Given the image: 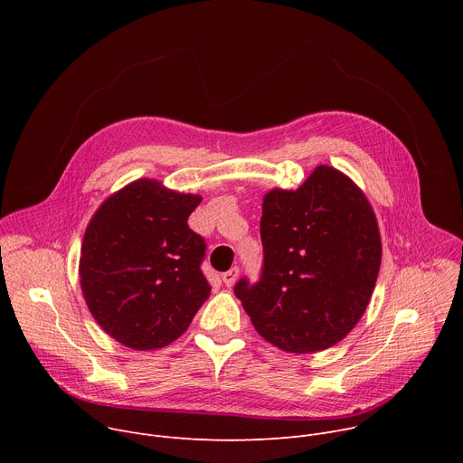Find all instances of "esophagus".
<instances>
[{
    "mask_svg": "<svg viewBox=\"0 0 463 463\" xmlns=\"http://www.w3.org/2000/svg\"><path fill=\"white\" fill-rule=\"evenodd\" d=\"M238 275H240V269H238V268H232V269H229V271H225V273L222 275V280H223V284H225L227 288H231V286H234Z\"/></svg>",
    "mask_w": 463,
    "mask_h": 463,
    "instance_id": "obj_1",
    "label": "esophagus"
}]
</instances>
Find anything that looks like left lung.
Returning a JSON list of instances; mask_svg holds the SVG:
<instances>
[{
    "label": "left lung",
    "mask_w": 463,
    "mask_h": 463,
    "mask_svg": "<svg viewBox=\"0 0 463 463\" xmlns=\"http://www.w3.org/2000/svg\"><path fill=\"white\" fill-rule=\"evenodd\" d=\"M260 280L236 297L256 332L291 354L343 341L363 317L381 266V238L364 194L343 172L317 166L297 190H271L260 220Z\"/></svg>",
    "instance_id": "left-lung-1"
}]
</instances>
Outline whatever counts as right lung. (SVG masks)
I'll use <instances>...</instances> for the list:
<instances>
[{"mask_svg":"<svg viewBox=\"0 0 463 463\" xmlns=\"http://www.w3.org/2000/svg\"><path fill=\"white\" fill-rule=\"evenodd\" d=\"M202 197L139 179L113 194L90 222L80 286L100 327L134 350L181 337L211 295L207 243L186 220Z\"/></svg>","mask_w":463,"mask_h":463,"instance_id":"obj_1","label":"right lung"}]
</instances>
